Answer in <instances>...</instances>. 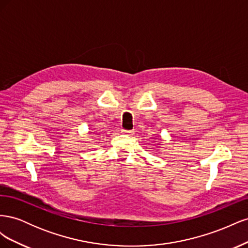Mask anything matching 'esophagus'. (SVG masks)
<instances>
[{
  "label": "esophagus",
  "mask_w": 248,
  "mask_h": 248,
  "mask_svg": "<svg viewBox=\"0 0 248 248\" xmlns=\"http://www.w3.org/2000/svg\"><path fill=\"white\" fill-rule=\"evenodd\" d=\"M121 132L123 134H127V136H131V134H133V130H125V129H121Z\"/></svg>",
  "instance_id": "1"
}]
</instances>
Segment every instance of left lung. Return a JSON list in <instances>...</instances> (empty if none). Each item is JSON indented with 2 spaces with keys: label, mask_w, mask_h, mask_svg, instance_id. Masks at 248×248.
Returning <instances> with one entry per match:
<instances>
[{
  "label": "left lung",
  "mask_w": 248,
  "mask_h": 248,
  "mask_svg": "<svg viewBox=\"0 0 248 248\" xmlns=\"http://www.w3.org/2000/svg\"><path fill=\"white\" fill-rule=\"evenodd\" d=\"M157 145H161V144H159V142H158V144H157Z\"/></svg>",
  "instance_id": "left-lung-1"
}]
</instances>
